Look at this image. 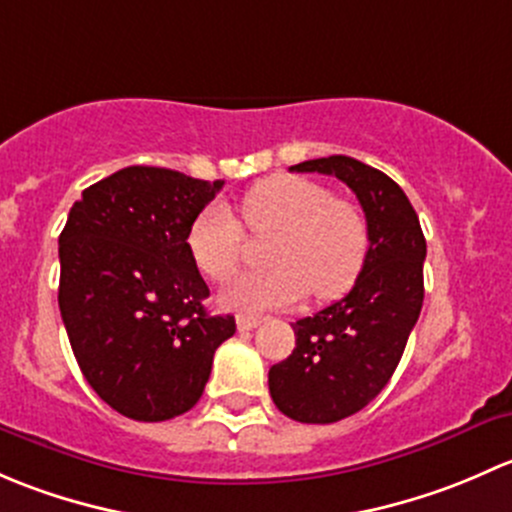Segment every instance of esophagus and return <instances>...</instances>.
<instances>
[{"mask_svg":"<svg viewBox=\"0 0 512 512\" xmlns=\"http://www.w3.org/2000/svg\"><path fill=\"white\" fill-rule=\"evenodd\" d=\"M258 325H261V318H256V315H236V328H239L241 333L254 330Z\"/></svg>","mask_w":512,"mask_h":512,"instance_id":"obj_1","label":"esophagus"}]
</instances>
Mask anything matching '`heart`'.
<instances>
[{
  "label": "heart",
  "mask_w": 512,
  "mask_h": 512,
  "mask_svg": "<svg viewBox=\"0 0 512 512\" xmlns=\"http://www.w3.org/2000/svg\"><path fill=\"white\" fill-rule=\"evenodd\" d=\"M241 219L254 236H273L266 249L271 268L246 273L224 288L221 305L236 310L288 308L310 291L318 300L340 298L355 286L370 249L367 219L350 199L333 197L308 177L276 175L241 197ZM194 266L224 283L244 256V231L224 204H209L187 231Z\"/></svg>",
  "instance_id": "heart-1"
}]
</instances>
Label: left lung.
Masks as SVG:
<instances>
[{
  "mask_svg": "<svg viewBox=\"0 0 512 512\" xmlns=\"http://www.w3.org/2000/svg\"><path fill=\"white\" fill-rule=\"evenodd\" d=\"M345 182L370 231L352 291L295 320V350L268 370L273 404L303 424H333L372 402L397 370L424 303L426 239L412 202L394 179L345 155L293 165Z\"/></svg>",
  "mask_w": 512,
  "mask_h": 512,
  "instance_id": "8db88e82",
  "label": "left lung"
}]
</instances>
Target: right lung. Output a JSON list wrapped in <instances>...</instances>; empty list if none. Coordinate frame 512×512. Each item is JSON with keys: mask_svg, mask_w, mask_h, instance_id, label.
Here are the masks:
<instances>
[{"mask_svg": "<svg viewBox=\"0 0 512 512\" xmlns=\"http://www.w3.org/2000/svg\"><path fill=\"white\" fill-rule=\"evenodd\" d=\"M224 179L133 165L83 189L59 236V308L86 382L115 412L167 421L199 402L234 315H209L187 249Z\"/></svg>", "mask_w": 512, "mask_h": 512, "instance_id": "1", "label": "right lung"}]
</instances>
